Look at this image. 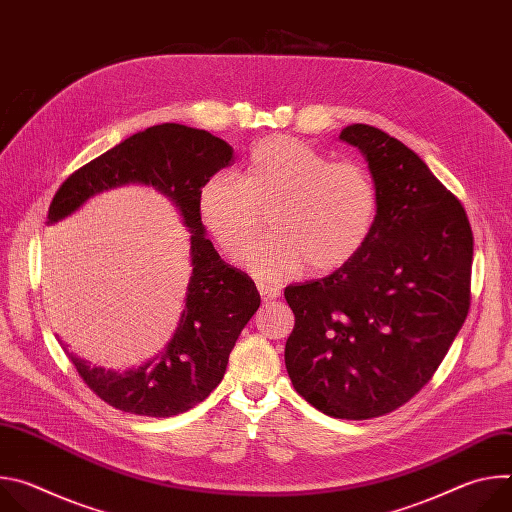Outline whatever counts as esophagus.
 <instances>
[{"label":"esophagus","mask_w":512,"mask_h":512,"mask_svg":"<svg viewBox=\"0 0 512 512\" xmlns=\"http://www.w3.org/2000/svg\"><path fill=\"white\" fill-rule=\"evenodd\" d=\"M257 289H259V294H261V298H263L265 302L275 300V298H279V294H281V289H279L277 285H269V283H263V281L257 283Z\"/></svg>","instance_id":"1"}]
</instances>
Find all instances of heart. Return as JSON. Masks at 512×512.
<instances>
[{
    "label": "heart",
    "instance_id": "1",
    "mask_svg": "<svg viewBox=\"0 0 512 512\" xmlns=\"http://www.w3.org/2000/svg\"><path fill=\"white\" fill-rule=\"evenodd\" d=\"M267 212L271 231L239 261L255 277L277 281L308 267L332 273L369 243L379 190L358 162H334L314 145L287 135L259 141L241 178L218 172L198 194V214L214 243L239 253Z\"/></svg>",
    "mask_w": 512,
    "mask_h": 512
}]
</instances>
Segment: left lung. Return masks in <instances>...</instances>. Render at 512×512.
<instances>
[{"label":"left lung","instance_id":"left-lung-1","mask_svg":"<svg viewBox=\"0 0 512 512\" xmlns=\"http://www.w3.org/2000/svg\"><path fill=\"white\" fill-rule=\"evenodd\" d=\"M379 190L369 243L334 273L285 287L296 316L285 342L294 389L338 419H373L415 397L470 310L474 237L462 202L389 133L354 123Z\"/></svg>","mask_w":512,"mask_h":512}]
</instances>
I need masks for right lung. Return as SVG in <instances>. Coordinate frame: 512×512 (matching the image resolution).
Segmentation results:
<instances>
[{"instance_id":"right-lung-1","label":"right lung","mask_w":512,"mask_h":512,"mask_svg":"<svg viewBox=\"0 0 512 512\" xmlns=\"http://www.w3.org/2000/svg\"><path fill=\"white\" fill-rule=\"evenodd\" d=\"M231 162L227 141L204 129L162 123L127 137L72 172L50 202L48 223H56L103 190L127 182L152 184L176 202L192 233L184 312L164 352L123 373L70 356L87 387L119 411L172 417L204 401L223 381L229 354L261 304L253 279L225 263L204 237L198 214L200 188Z\"/></svg>"}]
</instances>
